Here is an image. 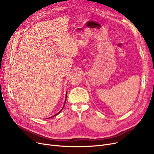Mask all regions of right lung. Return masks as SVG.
I'll use <instances>...</instances> for the list:
<instances>
[{
  "label": "right lung",
  "instance_id": "add662e5",
  "mask_svg": "<svg viewBox=\"0 0 154 154\" xmlns=\"http://www.w3.org/2000/svg\"><path fill=\"white\" fill-rule=\"evenodd\" d=\"M66 99H67V92H66V100H65V102H64V104H63V107H62V109L59 111V112H58L57 113V114H55V115H54V116H52V117H49V118H48V119H50V118H52V117H54V116H57V115H58L59 114V113L62 110V109H63V107H64V106H65V103H66Z\"/></svg>",
  "mask_w": 154,
  "mask_h": 154
}]
</instances>
